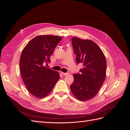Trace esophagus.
Wrapping results in <instances>:
<instances>
[{
    "instance_id": "1",
    "label": "esophagus",
    "mask_w": 130,
    "mask_h": 130,
    "mask_svg": "<svg viewBox=\"0 0 130 130\" xmlns=\"http://www.w3.org/2000/svg\"><path fill=\"white\" fill-rule=\"evenodd\" d=\"M61 74L62 75H67L69 74L68 73H63V72H61Z\"/></svg>"
}]
</instances>
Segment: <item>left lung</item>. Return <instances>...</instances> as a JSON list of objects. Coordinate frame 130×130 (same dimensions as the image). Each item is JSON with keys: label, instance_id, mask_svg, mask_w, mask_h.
Instances as JSON below:
<instances>
[{"label": "left lung", "instance_id": "obj_1", "mask_svg": "<svg viewBox=\"0 0 130 130\" xmlns=\"http://www.w3.org/2000/svg\"><path fill=\"white\" fill-rule=\"evenodd\" d=\"M72 42L76 61L84 67L80 73L74 74V82L70 86L78 99L86 101L96 95L106 77V60L103 52L95 42L73 37Z\"/></svg>", "mask_w": 130, "mask_h": 130}]
</instances>
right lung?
<instances>
[{"instance_id":"obj_1","label":"right lung","mask_w":130,"mask_h":130,"mask_svg":"<svg viewBox=\"0 0 130 130\" xmlns=\"http://www.w3.org/2000/svg\"><path fill=\"white\" fill-rule=\"evenodd\" d=\"M62 37L41 35L31 40L23 50L19 66L23 81L27 90L38 98L52 91L60 75L44 66L50 62L51 56Z\"/></svg>"}]
</instances>
